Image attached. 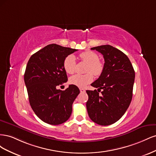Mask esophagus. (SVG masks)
I'll return each mask as SVG.
<instances>
[{
	"instance_id": "esophagus-1",
	"label": "esophagus",
	"mask_w": 156,
	"mask_h": 156,
	"mask_svg": "<svg viewBox=\"0 0 156 156\" xmlns=\"http://www.w3.org/2000/svg\"><path fill=\"white\" fill-rule=\"evenodd\" d=\"M85 90L84 89H83V88H80V92H81V93H84V92H85Z\"/></svg>"
}]
</instances>
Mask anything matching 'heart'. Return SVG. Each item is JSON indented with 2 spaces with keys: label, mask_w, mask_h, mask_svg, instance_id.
Segmentation results:
<instances>
[{
  "label": "heart",
  "mask_w": 156,
  "mask_h": 156,
  "mask_svg": "<svg viewBox=\"0 0 156 156\" xmlns=\"http://www.w3.org/2000/svg\"><path fill=\"white\" fill-rule=\"evenodd\" d=\"M80 58L84 62L88 64L85 72L87 73L84 75L76 74L69 79V83L79 87H84L93 81V75L96 76L100 75L103 72L104 65L99 60V56L95 52L87 51L80 54ZM63 66L66 72L72 74L75 72L76 67V60L75 56L69 55L65 58Z\"/></svg>",
  "instance_id": "1"
}]
</instances>
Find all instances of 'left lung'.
Returning <instances> with one entry per match:
<instances>
[{"instance_id": "left-lung-1", "label": "left lung", "mask_w": 156, "mask_h": 156, "mask_svg": "<svg viewBox=\"0 0 156 156\" xmlns=\"http://www.w3.org/2000/svg\"><path fill=\"white\" fill-rule=\"evenodd\" d=\"M91 49L101 53L105 63L100 77L91 84L98 91L87 90L88 114L95 123L108 126L120 120L130 105L135 71L128 57L114 47L104 45Z\"/></svg>"}]
</instances>
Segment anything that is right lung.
Here are the masks:
<instances>
[{
    "label": "right lung",
    "instance_id": "right-lung-1",
    "mask_svg": "<svg viewBox=\"0 0 156 156\" xmlns=\"http://www.w3.org/2000/svg\"><path fill=\"white\" fill-rule=\"evenodd\" d=\"M77 49L53 44L31 56L24 75L30 105L36 116L51 125L67 121L72 104L80 93L79 88L70 84L65 90L56 87L66 83L64 68L65 58Z\"/></svg>",
    "mask_w": 156,
    "mask_h": 156
}]
</instances>
